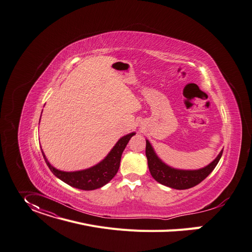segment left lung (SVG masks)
<instances>
[{
	"mask_svg": "<svg viewBox=\"0 0 252 252\" xmlns=\"http://www.w3.org/2000/svg\"><path fill=\"white\" fill-rule=\"evenodd\" d=\"M146 142V156L152 177L157 182L161 183L162 185L177 190H185L198 185L199 183H201L206 177H208L209 174L215 169L223 153L222 150L212 163L202 169L191 171L178 170L171 168L162 162L156 155L150 142L148 140Z\"/></svg>",
	"mask_w": 252,
	"mask_h": 252,
	"instance_id": "left-lung-1",
	"label": "left lung"
}]
</instances>
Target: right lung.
<instances>
[{"label": "right lung", "instance_id": "add662e5", "mask_svg": "<svg viewBox=\"0 0 252 252\" xmlns=\"http://www.w3.org/2000/svg\"><path fill=\"white\" fill-rule=\"evenodd\" d=\"M133 134L135 133L130 132L123 136L100 163L82 171L63 172L57 170L54 167H52L50 163L47 161L43 151L42 155L50 171L57 178L66 183V184L80 190H95L107 184V183L116 176L120 168L123 152Z\"/></svg>", "mask_w": 252, "mask_h": 252}]
</instances>
